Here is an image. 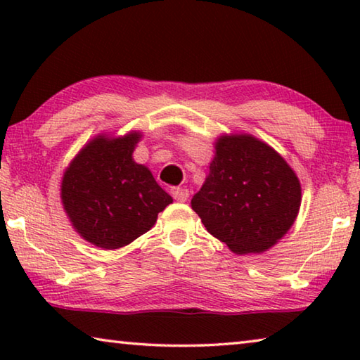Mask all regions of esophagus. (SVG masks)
<instances>
[{
  "mask_svg": "<svg viewBox=\"0 0 360 360\" xmlns=\"http://www.w3.org/2000/svg\"><path fill=\"white\" fill-rule=\"evenodd\" d=\"M172 195H173V198L176 200V202H186V200L188 198V191L184 187H173Z\"/></svg>",
  "mask_w": 360,
  "mask_h": 360,
  "instance_id": "34e87169",
  "label": "esophagus"
}]
</instances>
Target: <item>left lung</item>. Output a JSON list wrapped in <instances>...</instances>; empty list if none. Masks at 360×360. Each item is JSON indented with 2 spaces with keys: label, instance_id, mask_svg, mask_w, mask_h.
<instances>
[{
  "label": "left lung",
  "instance_id": "1",
  "mask_svg": "<svg viewBox=\"0 0 360 360\" xmlns=\"http://www.w3.org/2000/svg\"><path fill=\"white\" fill-rule=\"evenodd\" d=\"M300 182L284 158L249 135L222 136L192 210L236 254L262 252L281 238L300 208Z\"/></svg>",
  "mask_w": 360,
  "mask_h": 360
}]
</instances>
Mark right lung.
<instances>
[{
  "instance_id": "obj_1",
  "label": "right lung",
  "mask_w": 360,
  "mask_h": 360,
  "mask_svg": "<svg viewBox=\"0 0 360 360\" xmlns=\"http://www.w3.org/2000/svg\"><path fill=\"white\" fill-rule=\"evenodd\" d=\"M139 133L95 138L62 181L63 206L84 240L103 249L130 245L155 224L173 198L148 168L133 160Z\"/></svg>"
}]
</instances>
